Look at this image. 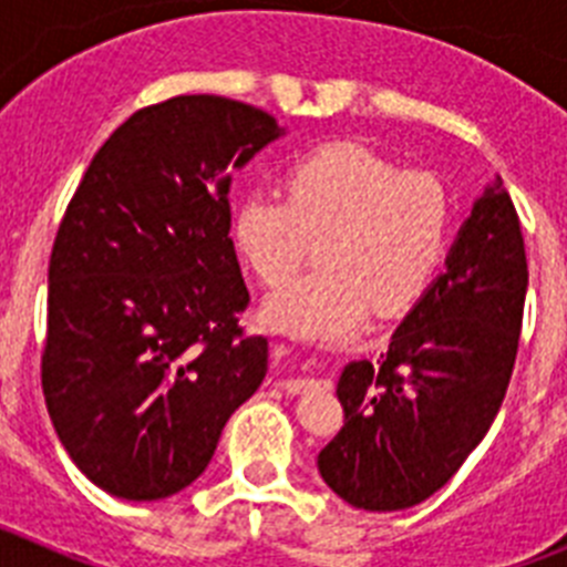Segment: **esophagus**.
<instances>
[{"label": "esophagus", "mask_w": 567, "mask_h": 567, "mask_svg": "<svg viewBox=\"0 0 567 567\" xmlns=\"http://www.w3.org/2000/svg\"><path fill=\"white\" fill-rule=\"evenodd\" d=\"M278 385L287 394H300V392H309V389H315V385H318V380H312V378H289V380H280Z\"/></svg>", "instance_id": "esophagus-1"}]
</instances>
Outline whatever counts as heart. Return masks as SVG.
I'll use <instances>...</instances> for the list:
<instances>
[{
	"label": "heart",
	"mask_w": 567,
	"mask_h": 567,
	"mask_svg": "<svg viewBox=\"0 0 567 567\" xmlns=\"http://www.w3.org/2000/svg\"><path fill=\"white\" fill-rule=\"evenodd\" d=\"M452 193L429 169H398L374 150L332 142L295 158L284 195L249 189L233 215L238 252L278 287L318 244L320 269L269 295L264 323L295 338H343L423 298L449 249Z\"/></svg>",
	"instance_id": "1"
}]
</instances>
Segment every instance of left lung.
I'll list each match as a JSON object with an SVG mask.
<instances>
[{"mask_svg":"<svg viewBox=\"0 0 567 567\" xmlns=\"http://www.w3.org/2000/svg\"><path fill=\"white\" fill-rule=\"evenodd\" d=\"M525 289L523 229L497 182L378 365L358 360L340 374L346 423L318 454L338 497L365 511L412 508L457 474L508 392Z\"/></svg>","mask_w":567,"mask_h":567,"instance_id":"left-lung-1","label":"left lung"}]
</instances>
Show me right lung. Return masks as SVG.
<instances>
[{
  "mask_svg": "<svg viewBox=\"0 0 567 567\" xmlns=\"http://www.w3.org/2000/svg\"><path fill=\"white\" fill-rule=\"evenodd\" d=\"M278 122L224 96L135 110L93 155L48 269L42 392L70 460L122 499H164L213 460L267 374L229 238L233 169Z\"/></svg>",
  "mask_w": 567,
  "mask_h": 567,
  "instance_id": "add662e5",
  "label": "right lung"
}]
</instances>
